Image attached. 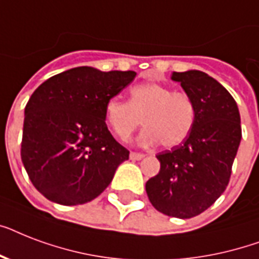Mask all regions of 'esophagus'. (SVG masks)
<instances>
[{
	"label": "esophagus",
	"instance_id": "1",
	"mask_svg": "<svg viewBox=\"0 0 259 259\" xmlns=\"http://www.w3.org/2000/svg\"><path fill=\"white\" fill-rule=\"evenodd\" d=\"M141 158H144V154L142 153H137V152H132L130 153V160H133V161H138Z\"/></svg>",
	"mask_w": 259,
	"mask_h": 259
}]
</instances>
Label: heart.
Returning <instances> with one entry per match:
<instances>
[{
    "mask_svg": "<svg viewBox=\"0 0 259 259\" xmlns=\"http://www.w3.org/2000/svg\"><path fill=\"white\" fill-rule=\"evenodd\" d=\"M106 119L118 138L127 141L142 125L144 145L161 142L165 148L180 145L195 123V105L188 94L173 91L161 83H142L130 90V101L113 97L106 102Z\"/></svg>",
    "mask_w": 259,
    "mask_h": 259,
    "instance_id": "1",
    "label": "heart"
}]
</instances>
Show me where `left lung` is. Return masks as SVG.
<instances>
[{
  "mask_svg": "<svg viewBox=\"0 0 259 259\" xmlns=\"http://www.w3.org/2000/svg\"><path fill=\"white\" fill-rule=\"evenodd\" d=\"M195 105V123L183 144L158 153L160 172L146 181L150 203L168 217L189 219L225 192L241 144L237 102L205 72H173Z\"/></svg>",
  "mask_w": 259,
  "mask_h": 259,
  "instance_id": "1",
  "label": "left lung"
}]
</instances>
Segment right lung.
<instances>
[{
	"label": "right lung",
	"instance_id": "1",
	"mask_svg": "<svg viewBox=\"0 0 259 259\" xmlns=\"http://www.w3.org/2000/svg\"><path fill=\"white\" fill-rule=\"evenodd\" d=\"M136 75L76 67L34 90L25 106L21 160L32 184L48 200L89 203L129 160V150L107 129L105 106Z\"/></svg>",
	"mask_w": 259,
	"mask_h": 259
}]
</instances>
